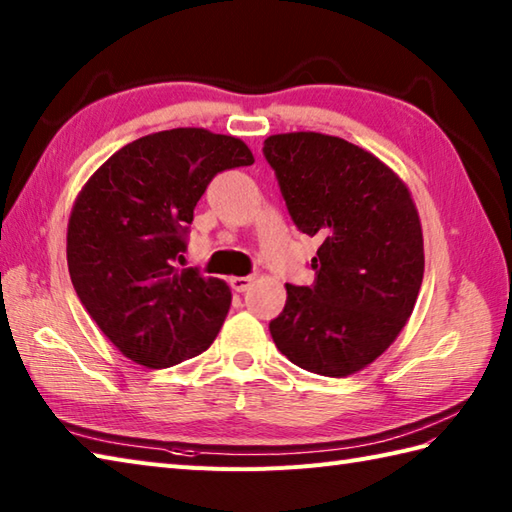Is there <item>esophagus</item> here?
Listing matches in <instances>:
<instances>
[{"label":"esophagus","mask_w":512,"mask_h":512,"mask_svg":"<svg viewBox=\"0 0 512 512\" xmlns=\"http://www.w3.org/2000/svg\"><path fill=\"white\" fill-rule=\"evenodd\" d=\"M253 286V277H231V288L235 292H246Z\"/></svg>","instance_id":"34e87169"}]
</instances>
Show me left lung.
<instances>
[{"mask_svg":"<svg viewBox=\"0 0 512 512\" xmlns=\"http://www.w3.org/2000/svg\"><path fill=\"white\" fill-rule=\"evenodd\" d=\"M264 156L292 222L321 239L314 284H286L284 312L270 321L277 350L321 376L361 372L416 306L424 273L416 204L398 173L339 136L275 134Z\"/></svg>","mask_w":512,"mask_h":512,"instance_id":"obj_1","label":"left lung"}]
</instances>
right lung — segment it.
<instances>
[{"instance_id":"add662e5","label":"right lung","mask_w":512,"mask_h":512,"mask_svg":"<svg viewBox=\"0 0 512 512\" xmlns=\"http://www.w3.org/2000/svg\"><path fill=\"white\" fill-rule=\"evenodd\" d=\"M255 158L235 136L178 127L134 140L92 173L68 222V268L83 308L129 361L149 369L209 350L231 290L176 268L193 209L224 169Z\"/></svg>"}]
</instances>
